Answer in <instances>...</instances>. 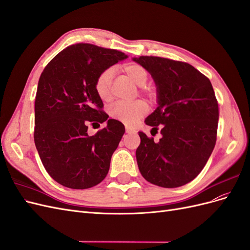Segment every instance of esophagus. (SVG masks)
<instances>
[{
	"instance_id": "obj_1",
	"label": "esophagus",
	"mask_w": 250,
	"mask_h": 250,
	"mask_svg": "<svg viewBox=\"0 0 250 250\" xmlns=\"http://www.w3.org/2000/svg\"><path fill=\"white\" fill-rule=\"evenodd\" d=\"M125 131H126V133H135V130L133 129V128H131L129 126H126L125 127Z\"/></svg>"
}]
</instances>
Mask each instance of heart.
<instances>
[{
	"instance_id": "b5f03b06",
	"label": "heart",
	"mask_w": 250,
	"mask_h": 250,
	"mask_svg": "<svg viewBox=\"0 0 250 250\" xmlns=\"http://www.w3.org/2000/svg\"><path fill=\"white\" fill-rule=\"evenodd\" d=\"M122 72L135 84L141 86L140 92L147 97L153 98L155 89L152 86L146 85L149 79V72L145 66L139 63H127L122 66ZM112 78V70L106 69L98 75L95 80V92L99 99L103 102H108L111 99L110 84ZM148 111L147 104L137 100L131 103H117L109 109V116L124 124L132 125L144 117Z\"/></svg>"
}]
</instances>
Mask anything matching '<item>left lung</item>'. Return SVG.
I'll use <instances>...</instances> for the list:
<instances>
[{
    "instance_id": "obj_1",
    "label": "left lung",
    "mask_w": 250,
    "mask_h": 250,
    "mask_svg": "<svg viewBox=\"0 0 250 250\" xmlns=\"http://www.w3.org/2000/svg\"><path fill=\"white\" fill-rule=\"evenodd\" d=\"M157 88V108L145 120L152 130L161 129L155 143L139 132L140 172L149 183L177 188L192 181L213 152L219 107L209 79L191 64L157 56H140Z\"/></svg>"
}]
</instances>
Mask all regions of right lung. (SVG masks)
<instances>
[{
  "label": "right lung",
  "mask_w": 250,
  "mask_h": 250,
  "mask_svg": "<svg viewBox=\"0 0 250 250\" xmlns=\"http://www.w3.org/2000/svg\"><path fill=\"white\" fill-rule=\"evenodd\" d=\"M126 58L118 50L81 42L59 52L41 75L34 143L44 169L63 187L84 190L107 175L125 127L108 119L94 84L102 71ZM106 119V127L95 136L87 134L89 124Z\"/></svg>",
  "instance_id": "1"
}]
</instances>
